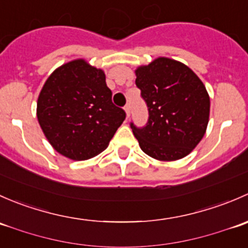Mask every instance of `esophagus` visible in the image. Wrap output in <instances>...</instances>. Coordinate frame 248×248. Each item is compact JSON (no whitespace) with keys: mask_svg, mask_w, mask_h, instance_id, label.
<instances>
[{"mask_svg":"<svg viewBox=\"0 0 248 248\" xmlns=\"http://www.w3.org/2000/svg\"><path fill=\"white\" fill-rule=\"evenodd\" d=\"M124 111H126V116L127 117L131 116V106H129V104H127V106L124 107Z\"/></svg>","mask_w":248,"mask_h":248,"instance_id":"34e87169","label":"esophagus"}]
</instances>
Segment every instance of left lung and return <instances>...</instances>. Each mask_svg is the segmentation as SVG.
Masks as SVG:
<instances>
[{
  "instance_id": "left-lung-1",
  "label": "left lung",
  "mask_w": 248,
  "mask_h": 248,
  "mask_svg": "<svg viewBox=\"0 0 248 248\" xmlns=\"http://www.w3.org/2000/svg\"><path fill=\"white\" fill-rule=\"evenodd\" d=\"M136 84L149 108L142 128L131 124L142 151L158 161H177L193 151L209 124L210 97L189 67L157 57L136 69Z\"/></svg>"
}]
</instances>
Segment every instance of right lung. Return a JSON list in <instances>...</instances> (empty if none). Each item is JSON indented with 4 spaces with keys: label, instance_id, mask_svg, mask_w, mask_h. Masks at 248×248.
<instances>
[{
    "label": "right lung",
    "instance_id": "obj_1",
    "mask_svg": "<svg viewBox=\"0 0 248 248\" xmlns=\"http://www.w3.org/2000/svg\"><path fill=\"white\" fill-rule=\"evenodd\" d=\"M126 112L111 102L101 68L77 59L55 69L41 90L37 119L54 150L85 161L108 147Z\"/></svg>",
    "mask_w": 248,
    "mask_h": 248
}]
</instances>
